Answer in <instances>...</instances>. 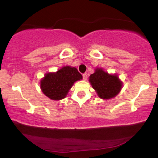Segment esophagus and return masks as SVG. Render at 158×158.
<instances>
[{
  "mask_svg": "<svg viewBox=\"0 0 158 158\" xmlns=\"http://www.w3.org/2000/svg\"><path fill=\"white\" fill-rule=\"evenodd\" d=\"M83 80L84 81H86L87 80V73H84V74L83 75Z\"/></svg>",
  "mask_w": 158,
  "mask_h": 158,
  "instance_id": "obj_1",
  "label": "esophagus"
}]
</instances>
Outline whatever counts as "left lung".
I'll return each mask as SVG.
<instances>
[{"instance_id":"left-lung-1","label":"left lung","mask_w":158,"mask_h":158,"mask_svg":"<svg viewBox=\"0 0 158 158\" xmlns=\"http://www.w3.org/2000/svg\"><path fill=\"white\" fill-rule=\"evenodd\" d=\"M89 82L100 98L108 100L119 94L123 83L116 74H109L103 69L96 68L89 77Z\"/></svg>"}]
</instances>
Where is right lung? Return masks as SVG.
Masks as SVG:
<instances>
[{
  "label": "right lung",
  "mask_w": 158,
  "mask_h": 158,
  "mask_svg": "<svg viewBox=\"0 0 158 158\" xmlns=\"http://www.w3.org/2000/svg\"><path fill=\"white\" fill-rule=\"evenodd\" d=\"M82 79L77 68L64 66L57 72L46 73L40 81V88L51 100L60 101L65 98L75 82Z\"/></svg>",
  "instance_id": "add662e5"
}]
</instances>
